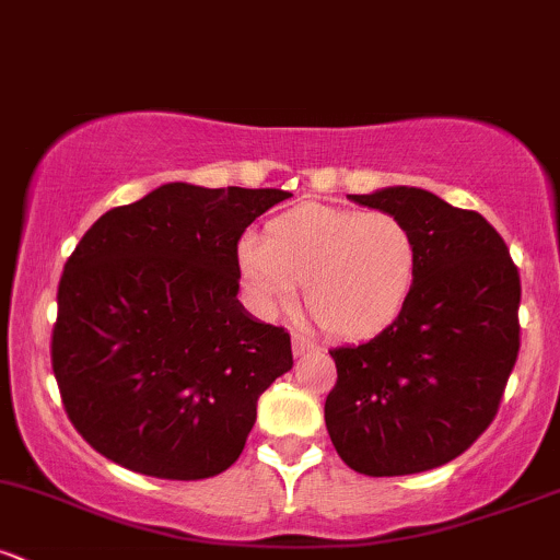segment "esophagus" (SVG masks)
Segmentation results:
<instances>
[{
  "mask_svg": "<svg viewBox=\"0 0 560 560\" xmlns=\"http://www.w3.org/2000/svg\"><path fill=\"white\" fill-rule=\"evenodd\" d=\"M292 352H294V358H305V355H311V352H316V345H313L311 339L294 334V337H292Z\"/></svg>",
  "mask_w": 560,
  "mask_h": 560,
  "instance_id": "34e87169",
  "label": "esophagus"
}]
</instances>
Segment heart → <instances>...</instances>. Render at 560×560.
<instances>
[{"mask_svg":"<svg viewBox=\"0 0 560 560\" xmlns=\"http://www.w3.org/2000/svg\"><path fill=\"white\" fill-rule=\"evenodd\" d=\"M242 279L262 313L305 300L326 331L363 339L387 329L413 292L419 244L389 213L298 205L271 218L266 240L240 242Z\"/></svg>","mask_w":560,"mask_h":560,"instance_id":"1","label":"heart"}]
</instances>
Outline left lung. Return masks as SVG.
Segmentation results:
<instances>
[{"instance_id":"1","label":"left lung","mask_w":560,"mask_h":560,"mask_svg":"<svg viewBox=\"0 0 560 560\" xmlns=\"http://www.w3.org/2000/svg\"><path fill=\"white\" fill-rule=\"evenodd\" d=\"M347 197L408 223L419 268L387 329L331 350L326 429L365 477L429 471L471 447L498 413L518 355L522 281L503 236L474 210L419 186Z\"/></svg>"}]
</instances>
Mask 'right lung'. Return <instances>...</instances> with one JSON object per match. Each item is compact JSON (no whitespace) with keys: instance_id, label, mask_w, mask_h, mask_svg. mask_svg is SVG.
<instances>
[{"instance_id":"right-lung-1","label":"right lung","mask_w":560,"mask_h":560,"mask_svg":"<svg viewBox=\"0 0 560 560\" xmlns=\"http://www.w3.org/2000/svg\"><path fill=\"white\" fill-rule=\"evenodd\" d=\"M289 197L173 182L83 234L57 289L52 369L96 453L182 481L240 458L292 345L236 298V242Z\"/></svg>"}]
</instances>
